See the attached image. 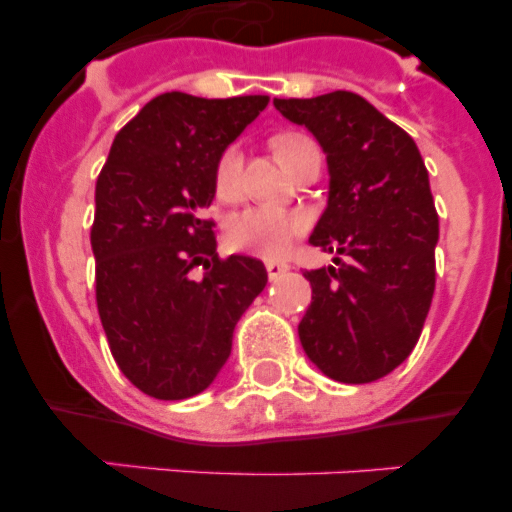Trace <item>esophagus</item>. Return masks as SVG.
Wrapping results in <instances>:
<instances>
[{"label": "esophagus", "instance_id": "esophagus-1", "mask_svg": "<svg viewBox=\"0 0 512 512\" xmlns=\"http://www.w3.org/2000/svg\"><path fill=\"white\" fill-rule=\"evenodd\" d=\"M287 271H289V266L284 264V261H266V274H269V279L284 277Z\"/></svg>", "mask_w": 512, "mask_h": 512}]
</instances>
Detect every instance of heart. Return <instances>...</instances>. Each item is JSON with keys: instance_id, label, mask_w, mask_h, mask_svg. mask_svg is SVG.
Here are the masks:
<instances>
[{"instance_id": "heart-1", "label": "heart", "mask_w": 512, "mask_h": 512, "mask_svg": "<svg viewBox=\"0 0 512 512\" xmlns=\"http://www.w3.org/2000/svg\"><path fill=\"white\" fill-rule=\"evenodd\" d=\"M310 140L297 133H284L274 138V151L284 166L292 161L302 146ZM243 158L235 146L225 148L215 164V194L220 200H235L241 192ZM307 223L300 212L284 210L274 205H253L235 212L225 225V243L233 251L253 253L261 259H282L292 243L305 233Z\"/></svg>"}]
</instances>
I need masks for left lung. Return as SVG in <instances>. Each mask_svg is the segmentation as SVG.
Here are the masks:
<instances>
[{
	"instance_id": "left-lung-1",
	"label": "left lung",
	"mask_w": 512,
	"mask_h": 512,
	"mask_svg": "<svg viewBox=\"0 0 512 512\" xmlns=\"http://www.w3.org/2000/svg\"><path fill=\"white\" fill-rule=\"evenodd\" d=\"M274 107L315 135L330 174L310 243L338 256L336 266L305 271L302 348L336 382L387 377L418 343L436 289L438 212L418 146L354 92Z\"/></svg>"
}]
</instances>
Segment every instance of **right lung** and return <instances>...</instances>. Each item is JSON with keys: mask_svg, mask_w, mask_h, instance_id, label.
Here are the masks:
<instances>
[{"mask_svg": "<svg viewBox=\"0 0 512 512\" xmlns=\"http://www.w3.org/2000/svg\"><path fill=\"white\" fill-rule=\"evenodd\" d=\"M269 104L264 94L205 99L158 94L115 135L94 189L97 310L120 372L156 400H187L212 384L233 348L235 323L266 269L217 256L220 153ZM202 263L206 277L191 271Z\"/></svg>", "mask_w": 512, "mask_h": 512, "instance_id": "1", "label": "right lung"}]
</instances>
